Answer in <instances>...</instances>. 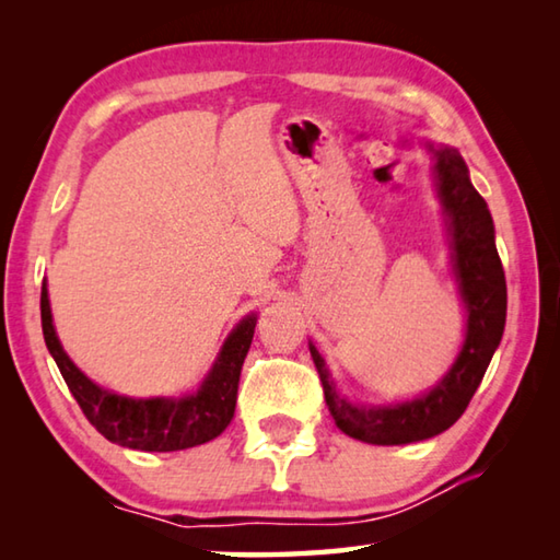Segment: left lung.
I'll return each instance as SVG.
<instances>
[{"instance_id":"left-lung-1","label":"left lung","mask_w":560,"mask_h":560,"mask_svg":"<svg viewBox=\"0 0 560 560\" xmlns=\"http://www.w3.org/2000/svg\"><path fill=\"white\" fill-rule=\"evenodd\" d=\"M428 148L434 153V185L447 217L452 267L467 306V336L454 365L428 395L417 400L358 407L336 390L326 360L314 343H308L324 385L326 405L338 430L368 444H410L450 430L467 410L504 336L506 279L494 244V222L489 207L485 197L474 189L459 150L447 145L434 148L432 143Z\"/></svg>"}]
</instances>
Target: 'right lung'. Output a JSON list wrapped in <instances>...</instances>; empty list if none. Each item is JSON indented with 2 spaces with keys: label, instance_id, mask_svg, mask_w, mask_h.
<instances>
[{
  "label": "right lung",
  "instance_id": "right-lung-1",
  "mask_svg": "<svg viewBox=\"0 0 560 560\" xmlns=\"http://www.w3.org/2000/svg\"><path fill=\"white\" fill-rule=\"evenodd\" d=\"M254 326H257L254 314L236 324L197 393L179 397V400H173V397L136 400V397L103 390L71 363L54 330L46 281L42 287L44 340L66 385H69L71 395L93 428L106 440L128 450L177 452L197 447V444H205L222 434L234 417L236 387H240L244 358L249 353Z\"/></svg>",
  "mask_w": 560,
  "mask_h": 560
}]
</instances>
